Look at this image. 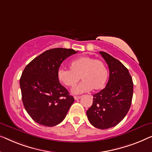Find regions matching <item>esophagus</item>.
Here are the masks:
<instances>
[{
    "label": "esophagus",
    "instance_id": "obj_1",
    "mask_svg": "<svg viewBox=\"0 0 152 152\" xmlns=\"http://www.w3.org/2000/svg\"><path fill=\"white\" fill-rule=\"evenodd\" d=\"M80 98H81L80 96H74V99H75V100L80 99Z\"/></svg>",
    "mask_w": 152,
    "mask_h": 152
}]
</instances>
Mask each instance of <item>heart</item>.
<instances>
[{"instance_id": "1", "label": "heart", "mask_w": 152, "mask_h": 152, "mask_svg": "<svg viewBox=\"0 0 152 152\" xmlns=\"http://www.w3.org/2000/svg\"><path fill=\"white\" fill-rule=\"evenodd\" d=\"M107 75L108 72L105 64L102 60L89 56H82L72 61L71 69L60 68L58 71V80L66 86L73 87L80 77L82 79L80 84L72 90L74 94H80L92 88H102Z\"/></svg>"}]
</instances>
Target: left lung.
Masks as SVG:
<instances>
[{
	"label": "left lung",
	"mask_w": 152,
	"mask_h": 152,
	"mask_svg": "<svg viewBox=\"0 0 152 152\" xmlns=\"http://www.w3.org/2000/svg\"><path fill=\"white\" fill-rule=\"evenodd\" d=\"M99 53L108 65L109 80L105 88L93 94L92 105L86 114L94 127L105 129L119 124L128 113L132 100L133 81L120 61L105 52Z\"/></svg>",
	"instance_id": "obj_1"
}]
</instances>
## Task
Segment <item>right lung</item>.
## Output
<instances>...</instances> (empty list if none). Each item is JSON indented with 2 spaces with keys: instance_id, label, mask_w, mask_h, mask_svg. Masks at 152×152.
Instances as JSON below:
<instances>
[{
  "instance_id": "add662e5",
  "label": "right lung",
  "mask_w": 152,
  "mask_h": 152,
  "mask_svg": "<svg viewBox=\"0 0 152 152\" xmlns=\"http://www.w3.org/2000/svg\"><path fill=\"white\" fill-rule=\"evenodd\" d=\"M75 51L71 49H49L26 66L20 80L24 107L31 118L52 127L64 119L74 98L61 85L58 71L63 61Z\"/></svg>"
}]
</instances>
